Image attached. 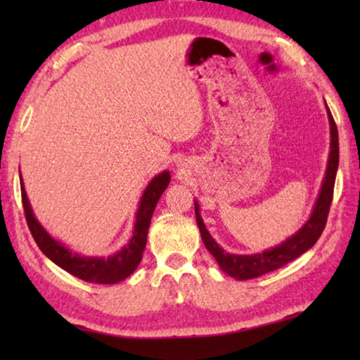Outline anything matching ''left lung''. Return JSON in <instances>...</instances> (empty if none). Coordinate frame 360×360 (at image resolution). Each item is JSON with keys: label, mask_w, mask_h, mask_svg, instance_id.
<instances>
[{"label": "left lung", "mask_w": 360, "mask_h": 360, "mask_svg": "<svg viewBox=\"0 0 360 360\" xmlns=\"http://www.w3.org/2000/svg\"><path fill=\"white\" fill-rule=\"evenodd\" d=\"M328 122H330V158H328V167L326 173L324 184H322L321 193L318 202H316L314 211L309 221L303 225V227L297 231V233L284 241L283 245H279L273 249H268L260 254L254 255H236L225 252L221 246H217V243L212 240V236L208 233V230L205 229V224L202 217L198 214V203H195V217H197V224L202 233V240L208 251L212 254V257L217 260L219 266L230 275L231 278L241 279H251L265 275L273 270L284 266L289 262L300 257L303 252H307L309 248L316 245V241L319 240L322 231L326 229L328 211H330L332 198H333V187H335V176H337L338 168V130L337 124L332 117L330 109L327 108Z\"/></svg>", "instance_id": "8db88e82"}]
</instances>
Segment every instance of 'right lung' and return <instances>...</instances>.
<instances>
[{"mask_svg":"<svg viewBox=\"0 0 360 360\" xmlns=\"http://www.w3.org/2000/svg\"><path fill=\"white\" fill-rule=\"evenodd\" d=\"M169 182V173L163 172L154 179L146 188V192L139 203V210L136 214L135 231L129 245H127L120 252L111 255L108 259L98 257H81V255L72 254L70 249L49 236L47 231L41 227L39 222L34 219L32 206L28 203L23 182L20 186L22 191V205L25 211V219L28 229L32 231L36 245L44 252L53 264L63 268L72 276H76L82 281L87 283H98V284H115L130 276L136 270L139 262L143 259V252L148 241V230L150 224L152 212H154L158 198L165 192Z\"/></svg>","mask_w":360,"mask_h":360,"instance_id":"add662e5","label":"right lung"}]
</instances>
